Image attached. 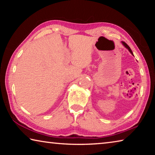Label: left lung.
Segmentation results:
<instances>
[{"mask_svg": "<svg viewBox=\"0 0 155 155\" xmlns=\"http://www.w3.org/2000/svg\"><path fill=\"white\" fill-rule=\"evenodd\" d=\"M122 44H123V45H124L125 47H126V48H127L128 50V51H129V52H130V53L131 54H133V52H132V51H131V50H130V47L129 46H128V45H127V44H126L125 42H124V41H122ZM133 56H134V55H133Z\"/></svg>", "mask_w": 155, "mask_h": 155, "instance_id": "obj_1", "label": "left lung"}]
</instances>
